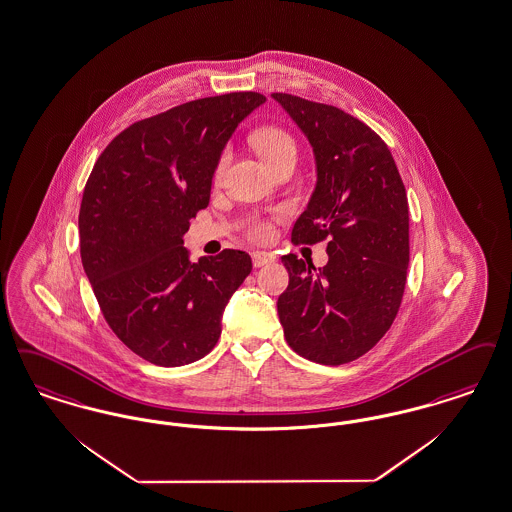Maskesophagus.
Wrapping results in <instances>:
<instances>
[{
    "label": "esophagus",
    "instance_id": "esophagus-1",
    "mask_svg": "<svg viewBox=\"0 0 512 512\" xmlns=\"http://www.w3.org/2000/svg\"><path fill=\"white\" fill-rule=\"evenodd\" d=\"M251 261H253L255 268H261V266L270 265L274 261V257L270 253H265V251H253Z\"/></svg>",
    "mask_w": 512,
    "mask_h": 512
}]
</instances>
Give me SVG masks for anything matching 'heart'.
I'll use <instances>...</instances> for the list:
<instances>
[{
	"mask_svg": "<svg viewBox=\"0 0 512 512\" xmlns=\"http://www.w3.org/2000/svg\"><path fill=\"white\" fill-rule=\"evenodd\" d=\"M253 144L257 146L259 154L265 158L266 162L270 167L274 165L282 164L286 160H297L299 156V148L295 139L284 131V129H274V127H268V129H259L255 135H253ZM228 164V152H223L215 164V171H213V179L219 181L225 173V167ZM268 223L266 221H251L247 225L246 232L247 236L251 240H265L268 236Z\"/></svg>",
	"mask_w": 512,
	"mask_h": 512,
	"instance_id": "1",
	"label": "heart"
}]
</instances>
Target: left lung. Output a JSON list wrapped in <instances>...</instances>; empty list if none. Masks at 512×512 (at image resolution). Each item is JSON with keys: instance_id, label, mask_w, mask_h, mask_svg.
Listing matches in <instances>:
<instances>
[{"instance_id": "1", "label": "left lung", "mask_w": 512, "mask_h": 512, "mask_svg": "<svg viewBox=\"0 0 512 512\" xmlns=\"http://www.w3.org/2000/svg\"><path fill=\"white\" fill-rule=\"evenodd\" d=\"M314 148L318 184L291 230V242H328V265L284 255L287 289L278 316L287 345L310 362L348 364L389 331L409 265L406 186L389 146L331 104L272 93Z\"/></svg>"}]
</instances>
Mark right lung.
Wrapping results in <instances>:
<instances>
[{"label":"right lung","mask_w":512,"mask_h":512,"mask_svg":"<svg viewBox=\"0 0 512 512\" xmlns=\"http://www.w3.org/2000/svg\"><path fill=\"white\" fill-rule=\"evenodd\" d=\"M238 91L131 123L83 188L80 255L106 324L146 362L177 368L217 345L228 299L251 272L246 251L188 263L183 236L209 204L215 164L238 123L265 103Z\"/></svg>","instance_id":"obj_1"}]
</instances>
